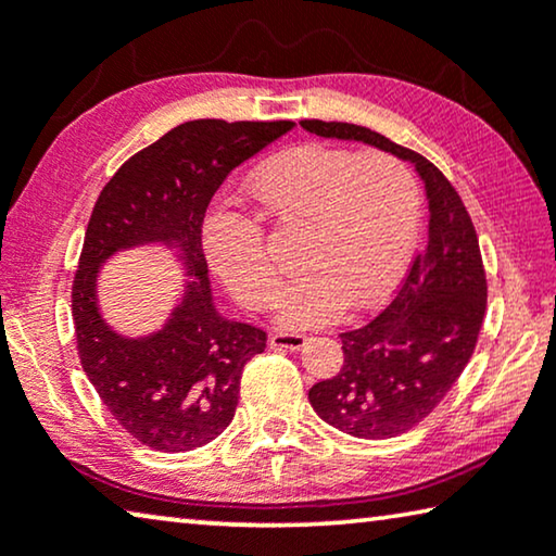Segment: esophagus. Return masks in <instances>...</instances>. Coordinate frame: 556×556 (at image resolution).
<instances>
[{"label":"esophagus","mask_w":556,"mask_h":556,"mask_svg":"<svg viewBox=\"0 0 556 556\" xmlns=\"http://www.w3.org/2000/svg\"><path fill=\"white\" fill-rule=\"evenodd\" d=\"M269 343L275 349H289V351H294V349H302L304 343H306V333H299V331H275L269 337Z\"/></svg>","instance_id":"34e87169"}]
</instances>
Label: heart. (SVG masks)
<instances>
[{
	"instance_id": "b5f03b06",
	"label": "heart",
	"mask_w": 556,
	"mask_h": 556,
	"mask_svg": "<svg viewBox=\"0 0 556 556\" xmlns=\"http://www.w3.org/2000/svg\"><path fill=\"white\" fill-rule=\"evenodd\" d=\"M260 219L296 232L299 275L279 296V321L316 326L346 309L381 304L408 267L418 235L420 195L413 173L386 153H351L304 143L264 161L247 180ZM205 252L244 309L275 302L277 267L252 217L215 213Z\"/></svg>"
}]
</instances>
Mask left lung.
Segmentation results:
<instances>
[{
	"label": "left lung",
	"instance_id": "obj_1",
	"mask_svg": "<svg viewBox=\"0 0 556 556\" xmlns=\"http://www.w3.org/2000/svg\"><path fill=\"white\" fill-rule=\"evenodd\" d=\"M302 126L316 136L389 151L416 163L426 180V250L413 257L381 314L339 333L341 371L309 389L314 410L343 433L366 440L403 435L445 399L478 343L488 309L478 232L463 198L428 157L354 123L304 118Z\"/></svg>",
	"mask_w": 556,
	"mask_h": 556
}]
</instances>
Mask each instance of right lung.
I'll return each mask as SVG.
<instances>
[{"label":"right lung","instance_id":"right-lung-1","mask_svg":"<svg viewBox=\"0 0 556 556\" xmlns=\"http://www.w3.org/2000/svg\"><path fill=\"white\" fill-rule=\"evenodd\" d=\"M292 128L294 121H188L128 157L96 200L72 287L76 351L111 416L151 451H192L223 433L247 361L267 349L257 326L215 312L202 223L227 175ZM155 239L178 241L199 281L163 332L123 340L98 316L94 271L121 245Z\"/></svg>","mask_w":556,"mask_h":556}]
</instances>
